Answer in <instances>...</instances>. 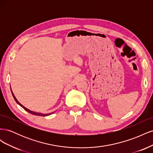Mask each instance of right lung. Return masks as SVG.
Wrapping results in <instances>:
<instances>
[{
    "mask_svg": "<svg viewBox=\"0 0 153 153\" xmlns=\"http://www.w3.org/2000/svg\"><path fill=\"white\" fill-rule=\"evenodd\" d=\"M11 93H12V95H13V98H14V99H15V100L16 101V102L19 105H20L22 107L24 108V110H25L26 111H27V112H28L29 113H30V114H32V115H39V116H47V115H50L51 114H41V113H37V112H32V111H31V110H29V109H27V108H25V106H23L22 104H20L19 102H18V100H16V98H15V95H14V94L13 93V92H12V90H11Z\"/></svg>",
    "mask_w": 153,
    "mask_h": 153,
    "instance_id": "right-lung-1",
    "label": "right lung"
}]
</instances>
